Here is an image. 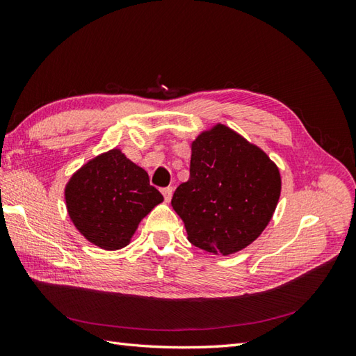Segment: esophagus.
Here are the masks:
<instances>
[{
    "label": "esophagus",
    "instance_id": "1",
    "mask_svg": "<svg viewBox=\"0 0 356 356\" xmlns=\"http://www.w3.org/2000/svg\"><path fill=\"white\" fill-rule=\"evenodd\" d=\"M162 194H163V197H165V202H171V197H172V188H171V186L163 188Z\"/></svg>",
    "mask_w": 356,
    "mask_h": 356
}]
</instances>
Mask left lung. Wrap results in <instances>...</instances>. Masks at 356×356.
<instances>
[{"mask_svg":"<svg viewBox=\"0 0 356 356\" xmlns=\"http://www.w3.org/2000/svg\"><path fill=\"white\" fill-rule=\"evenodd\" d=\"M282 193L274 161L228 125L217 122L191 142L190 179L171 205L188 240L216 255H231L260 237Z\"/></svg>","mask_w":356,"mask_h":356,"instance_id":"1","label":"left lung"}]
</instances>
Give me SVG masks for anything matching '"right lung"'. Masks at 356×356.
Returning <instances> with one entry per match:
<instances>
[{
	"instance_id": "right-lung-1",
	"label": "right lung",
	"mask_w": 356,
	"mask_h": 356,
	"mask_svg": "<svg viewBox=\"0 0 356 356\" xmlns=\"http://www.w3.org/2000/svg\"><path fill=\"white\" fill-rule=\"evenodd\" d=\"M64 199L81 236L105 251H116L130 243L142 218L163 195L149 185L148 172L116 147L74 171Z\"/></svg>"
}]
</instances>
